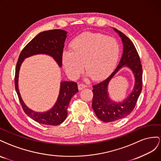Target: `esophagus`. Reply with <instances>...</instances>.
<instances>
[{
    "label": "esophagus",
    "instance_id": "34e87169",
    "mask_svg": "<svg viewBox=\"0 0 161 161\" xmlns=\"http://www.w3.org/2000/svg\"><path fill=\"white\" fill-rule=\"evenodd\" d=\"M85 88H86V85H85L84 84H80L78 85V89H79L80 90H81L82 89H84Z\"/></svg>",
    "mask_w": 161,
    "mask_h": 161
}]
</instances>
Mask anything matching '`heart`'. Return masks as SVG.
Instances as JSON below:
<instances>
[{"instance_id": "b5f03b06", "label": "heart", "mask_w": 161, "mask_h": 161, "mask_svg": "<svg viewBox=\"0 0 161 161\" xmlns=\"http://www.w3.org/2000/svg\"><path fill=\"white\" fill-rule=\"evenodd\" d=\"M71 51L63 52L62 63L72 78L80 75L84 67L93 80L107 77L115 68L120 48L117 41L100 33L82 34L73 39Z\"/></svg>"}]
</instances>
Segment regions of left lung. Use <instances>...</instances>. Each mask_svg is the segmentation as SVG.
<instances>
[{
	"label": "left lung",
	"mask_w": 161,
	"mask_h": 161,
	"mask_svg": "<svg viewBox=\"0 0 161 161\" xmlns=\"http://www.w3.org/2000/svg\"><path fill=\"white\" fill-rule=\"evenodd\" d=\"M120 36L123 52L117 67L106 80L93 86L92 107L96 115L104 122L119 120L130 114L135 106L142 88V68L140 57L134 44L121 31L113 29ZM123 66L130 68L134 73L135 84L130 95L123 102L116 103L109 98L108 85L113 76Z\"/></svg>",
	"instance_id": "obj_1"
}]
</instances>
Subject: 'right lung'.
I'll return each instance as SVG.
<instances>
[{
	"instance_id": "obj_1",
	"label": "right lung",
	"mask_w": 161,
	"mask_h": 161,
	"mask_svg": "<svg viewBox=\"0 0 161 161\" xmlns=\"http://www.w3.org/2000/svg\"><path fill=\"white\" fill-rule=\"evenodd\" d=\"M67 34L66 31L62 30H52L40 32L22 50L16 65L15 86L21 107L27 116L44 125H57L65 120L70 100L73 95L78 92L77 84L74 81H61L59 94L54 107L47 112H36L27 107L21 97L18 88L19 69L25 58L39 54H44L52 57L58 66L61 67L64 43L67 38Z\"/></svg>"
}]
</instances>
